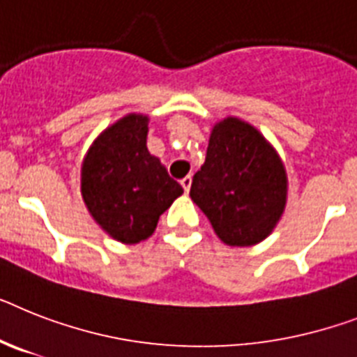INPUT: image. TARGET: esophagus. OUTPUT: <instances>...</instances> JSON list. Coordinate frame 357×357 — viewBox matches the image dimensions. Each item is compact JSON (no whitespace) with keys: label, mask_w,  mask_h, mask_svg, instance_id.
<instances>
[{"label":"esophagus","mask_w":357,"mask_h":357,"mask_svg":"<svg viewBox=\"0 0 357 357\" xmlns=\"http://www.w3.org/2000/svg\"><path fill=\"white\" fill-rule=\"evenodd\" d=\"M191 181H193V178H191V175L184 176V178H182V181H181V184H182V188H184L185 193H188V191H190V188H191Z\"/></svg>","instance_id":"34e87169"}]
</instances>
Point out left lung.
Returning <instances> with one entry per match:
<instances>
[{
    "label": "left lung",
    "mask_w": 357,
    "mask_h": 357,
    "mask_svg": "<svg viewBox=\"0 0 357 357\" xmlns=\"http://www.w3.org/2000/svg\"><path fill=\"white\" fill-rule=\"evenodd\" d=\"M287 172L257 129L228 116L215 123L190 197L228 246H253L272 234L287 204Z\"/></svg>",
    "instance_id": "obj_1"
}]
</instances>
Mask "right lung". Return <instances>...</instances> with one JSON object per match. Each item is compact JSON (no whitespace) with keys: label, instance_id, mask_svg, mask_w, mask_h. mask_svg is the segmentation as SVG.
<instances>
[{"label":"right lung","instance_id":"obj_1","mask_svg":"<svg viewBox=\"0 0 357 357\" xmlns=\"http://www.w3.org/2000/svg\"><path fill=\"white\" fill-rule=\"evenodd\" d=\"M144 114H128L93 142L82 164V197L114 241L137 244L153 235L160 215L184 193L147 151Z\"/></svg>","mask_w":357,"mask_h":357}]
</instances>
